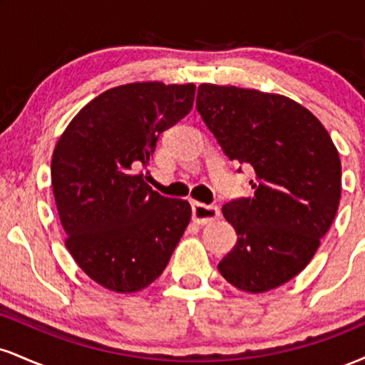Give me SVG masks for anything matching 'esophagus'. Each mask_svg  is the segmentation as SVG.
Listing matches in <instances>:
<instances>
[{
	"label": "esophagus",
	"instance_id": "esophagus-1",
	"mask_svg": "<svg viewBox=\"0 0 365 365\" xmlns=\"http://www.w3.org/2000/svg\"><path fill=\"white\" fill-rule=\"evenodd\" d=\"M221 216V211L217 206H206L200 202H192V220L197 225H211Z\"/></svg>",
	"mask_w": 365,
	"mask_h": 365
}]
</instances>
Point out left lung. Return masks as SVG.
Masks as SVG:
<instances>
[{
	"label": "left lung",
	"mask_w": 365,
	"mask_h": 365,
	"mask_svg": "<svg viewBox=\"0 0 365 365\" xmlns=\"http://www.w3.org/2000/svg\"><path fill=\"white\" fill-rule=\"evenodd\" d=\"M197 111L230 161L254 170V195L223 206L238 238L217 269L238 290H273L311 262L336 216L338 150L311 111L279 94L202 83Z\"/></svg>",
	"instance_id": "left-lung-1"
}]
</instances>
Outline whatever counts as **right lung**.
<instances>
[{"instance_id": "add662e5", "label": "right lung", "mask_w": 365, "mask_h": 365, "mask_svg": "<svg viewBox=\"0 0 365 365\" xmlns=\"http://www.w3.org/2000/svg\"><path fill=\"white\" fill-rule=\"evenodd\" d=\"M195 86L137 82L103 92L54 148L51 183L65 245L81 269L113 292H139L165 271L190 221L187 200L144 182L156 142L194 106Z\"/></svg>"}]
</instances>
